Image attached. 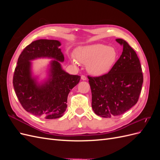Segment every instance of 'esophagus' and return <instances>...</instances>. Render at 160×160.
<instances>
[{"label":"esophagus","mask_w":160,"mask_h":160,"mask_svg":"<svg viewBox=\"0 0 160 160\" xmlns=\"http://www.w3.org/2000/svg\"><path fill=\"white\" fill-rule=\"evenodd\" d=\"M81 79L82 80H83V81H85V80H87V77L85 76V75H81Z\"/></svg>","instance_id":"obj_1"}]
</instances>
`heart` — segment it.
Listing matches in <instances>:
<instances>
[{
  "label": "heart",
  "instance_id": "1",
  "mask_svg": "<svg viewBox=\"0 0 160 160\" xmlns=\"http://www.w3.org/2000/svg\"><path fill=\"white\" fill-rule=\"evenodd\" d=\"M75 53L77 61L87 65L88 72L94 75L108 72L117 60L118 55L114 47L103 44L80 47L76 49ZM72 62L77 64L75 59H72Z\"/></svg>",
  "mask_w": 160,
  "mask_h": 160
}]
</instances>
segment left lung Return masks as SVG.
Segmentation results:
<instances>
[{
    "mask_svg": "<svg viewBox=\"0 0 160 160\" xmlns=\"http://www.w3.org/2000/svg\"><path fill=\"white\" fill-rule=\"evenodd\" d=\"M115 41L123 49L112 68L103 75L88 77L92 93V108L95 114L102 118L120 115L136 104L143 81L136 52L123 39Z\"/></svg>",
    "mask_w": 160,
    "mask_h": 160,
    "instance_id": "1",
    "label": "left lung"
}]
</instances>
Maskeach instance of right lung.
Returning a JSON list of instances; mask_svg holds the SVG:
<instances>
[{
  "instance_id": "right-lung-1",
  "label": "right lung",
  "mask_w": 160,
  "mask_h": 160,
  "mask_svg": "<svg viewBox=\"0 0 160 160\" xmlns=\"http://www.w3.org/2000/svg\"><path fill=\"white\" fill-rule=\"evenodd\" d=\"M57 40L39 39L27 46L19 56L13 75L14 91L22 107L27 112L45 119L62 117L67 107L70 91L79 83L81 77L67 73L60 61L64 56ZM39 57L52 58L50 77L42 85H38L30 72V61Z\"/></svg>"
}]
</instances>
